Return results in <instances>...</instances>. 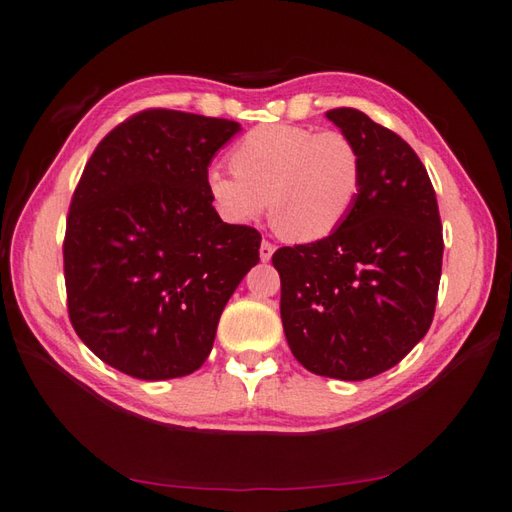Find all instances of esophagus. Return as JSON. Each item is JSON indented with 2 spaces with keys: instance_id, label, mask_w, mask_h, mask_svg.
<instances>
[{
  "instance_id": "34e87169",
  "label": "esophagus",
  "mask_w": 512,
  "mask_h": 512,
  "mask_svg": "<svg viewBox=\"0 0 512 512\" xmlns=\"http://www.w3.org/2000/svg\"><path fill=\"white\" fill-rule=\"evenodd\" d=\"M271 256H274V245H271L269 241L260 243V260H263V263H269Z\"/></svg>"
}]
</instances>
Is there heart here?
Returning a JSON list of instances; mask_svg holds the SVG:
<instances>
[{"label": "heart", "mask_w": 512, "mask_h": 512, "mask_svg": "<svg viewBox=\"0 0 512 512\" xmlns=\"http://www.w3.org/2000/svg\"><path fill=\"white\" fill-rule=\"evenodd\" d=\"M230 162L234 173H206V192L219 217L252 225L269 203L278 230L298 243L337 232L355 210L363 184L359 149L342 131L256 127L234 146Z\"/></svg>", "instance_id": "1"}]
</instances>
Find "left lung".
Wrapping results in <instances>:
<instances>
[{
	"instance_id": "obj_1",
	"label": "left lung",
	"mask_w": 512,
	"mask_h": 512,
	"mask_svg": "<svg viewBox=\"0 0 512 512\" xmlns=\"http://www.w3.org/2000/svg\"><path fill=\"white\" fill-rule=\"evenodd\" d=\"M326 118L355 142L363 184L337 232L280 247V317L306 370L363 381L396 366L429 331L442 271V227L412 146L357 109Z\"/></svg>"
}]
</instances>
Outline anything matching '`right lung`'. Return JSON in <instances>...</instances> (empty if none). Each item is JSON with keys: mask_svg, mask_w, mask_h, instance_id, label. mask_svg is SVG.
Returning <instances> with one entry per match:
<instances>
[{"mask_svg": "<svg viewBox=\"0 0 512 512\" xmlns=\"http://www.w3.org/2000/svg\"><path fill=\"white\" fill-rule=\"evenodd\" d=\"M241 124L149 109L102 140L67 217V311L83 344L129 377H186L208 359L260 234L223 223L206 173Z\"/></svg>", "mask_w": 512, "mask_h": 512, "instance_id": "1", "label": "right lung"}]
</instances>
